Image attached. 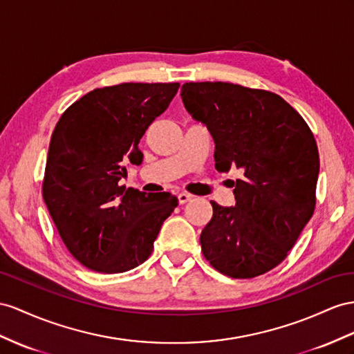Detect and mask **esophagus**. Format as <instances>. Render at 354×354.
Returning a JSON list of instances; mask_svg holds the SVG:
<instances>
[{
    "instance_id": "esophagus-1",
    "label": "esophagus",
    "mask_w": 354,
    "mask_h": 354,
    "mask_svg": "<svg viewBox=\"0 0 354 354\" xmlns=\"http://www.w3.org/2000/svg\"><path fill=\"white\" fill-rule=\"evenodd\" d=\"M192 197H193V196L188 194V193H179V194H178V201H179L180 205H184V203L192 201Z\"/></svg>"
}]
</instances>
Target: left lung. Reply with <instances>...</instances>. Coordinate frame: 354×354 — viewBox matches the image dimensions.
Instances as JSON below:
<instances>
[{"label": "left lung", "instance_id": "1", "mask_svg": "<svg viewBox=\"0 0 354 354\" xmlns=\"http://www.w3.org/2000/svg\"><path fill=\"white\" fill-rule=\"evenodd\" d=\"M180 97L209 129L215 167L239 170L230 207L212 205L201 234L205 259L232 278L283 261L315 209L320 158L304 118L278 94L229 82H189Z\"/></svg>", "mask_w": 354, "mask_h": 354}]
</instances>
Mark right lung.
Listing matches in <instances>:
<instances>
[{
  "instance_id": "right-lung-1",
  "label": "right lung",
  "mask_w": 354,
  "mask_h": 354,
  "mask_svg": "<svg viewBox=\"0 0 354 354\" xmlns=\"http://www.w3.org/2000/svg\"><path fill=\"white\" fill-rule=\"evenodd\" d=\"M178 89V82L97 88L61 115L41 193L62 242L85 268L121 274L142 265L178 206L169 193L118 184L127 166L142 162V136Z\"/></svg>"
}]
</instances>
